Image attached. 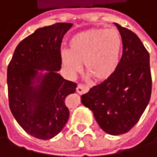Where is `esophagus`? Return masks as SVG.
<instances>
[{
    "label": "esophagus",
    "instance_id": "1",
    "mask_svg": "<svg viewBox=\"0 0 157 157\" xmlns=\"http://www.w3.org/2000/svg\"><path fill=\"white\" fill-rule=\"evenodd\" d=\"M76 91L78 94H84V93H87L89 91V87L86 85H83L82 83H79L77 88H76Z\"/></svg>",
    "mask_w": 157,
    "mask_h": 157
}]
</instances>
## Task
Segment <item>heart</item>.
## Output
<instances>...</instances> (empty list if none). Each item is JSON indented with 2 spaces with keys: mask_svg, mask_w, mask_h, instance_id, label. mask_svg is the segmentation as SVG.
<instances>
[{
  "mask_svg": "<svg viewBox=\"0 0 157 157\" xmlns=\"http://www.w3.org/2000/svg\"><path fill=\"white\" fill-rule=\"evenodd\" d=\"M122 48L123 40L117 30L93 28L72 36L69 51H62L61 59L70 75L78 74L83 63L90 76L105 81L117 70Z\"/></svg>",
  "mask_w": 157,
  "mask_h": 157,
  "instance_id": "b5f03b06",
  "label": "heart"
}]
</instances>
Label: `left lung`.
<instances>
[{"label": "left lung", "instance_id": "left-lung-1", "mask_svg": "<svg viewBox=\"0 0 157 157\" xmlns=\"http://www.w3.org/2000/svg\"><path fill=\"white\" fill-rule=\"evenodd\" d=\"M123 40V55L115 73L81 96L99 126L118 136L131 130L146 108L152 92L150 58L132 31L114 23Z\"/></svg>", "mask_w": 157, "mask_h": 157}]
</instances>
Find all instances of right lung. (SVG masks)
Masks as SVG:
<instances>
[{"mask_svg": "<svg viewBox=\"0 0 157 157\" xmlns=\"http://www.w3.org/2000/svg\"><path fill=\"white\" fill-rule=\"evenodd\" d=\"M72 26L58 22L37 29L17 45L8 65L11 112L21 127L38 139L54 137L69 118L65 98L75 92L77 84L63 78L58 71L61 44Z\"/></svg>", "mask_w": 157, "mask_h": 157, "instance_id": "obj_1", "label": "right lung"}]
</instances>
